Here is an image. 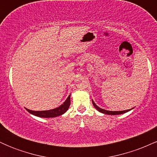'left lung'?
Listing matches in <instances>:
<instances>
[{"instance_id": "left-lung-1", "label": "left lung", "mask_w": 157, "mask_h": 157, "mask_svg": "<svg viewBox=\"0 0 157 157\" xmlns=\"http://www.w3.org/2000/svg\"><path fill=\"white\" fill-rule=\"evenodd\" d=\"M92 103L94 106V108L96 109L97 111H99V112L100 113H104V114H108V115H118V114H122V113H125L126 112H128V111H131V109H128V110H125V111H107V110H105V109H102L101 108H100L99 106H97L96 104H95V102L93 101L92 100Z\"/></svg>"}]
</instances>
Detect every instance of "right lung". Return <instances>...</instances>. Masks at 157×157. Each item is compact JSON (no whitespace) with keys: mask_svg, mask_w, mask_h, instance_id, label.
Returning a JSON list of instances; mask_svg holds the SVG:
<instances>
[{"mask_svg":"<svg viewBox=\"0 0 157 157\" xmlns=\"http://www.w3.org/2000/svg\"><path fill=\"white\" fill-rule=\"evenodd\" d=\"M70 97H71V95H69V96L67 97L66 101H65L62 105L53 109L46 110V111H32V110H29L28 109H26L27 110V111H29L30 113L35 115L36 117H58L63 114V113H65L68 111V108H69L70 106V104H71Z\"/></svg>","mask_w":157,"mask_h":157,"instance_id":"1","label":"right lung"}]
</instances>
